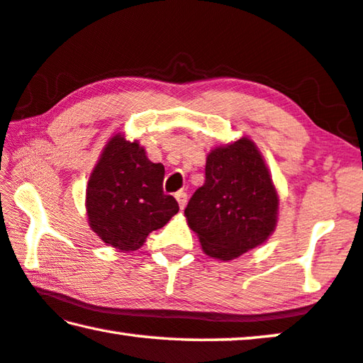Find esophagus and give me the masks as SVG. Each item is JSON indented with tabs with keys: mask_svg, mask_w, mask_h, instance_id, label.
Returning <instances> with one entry per match:
<instances>
[{
	"mask_svg": "<svg viewBox=\"0 0 363 363\" xmlns=\"http://www.w3.org/2000/svg\"><path fill=\"white\" fill-rule=\"evenodd\" d=\"M176 200H177V203H179L181 210L186 208V205H187V194L186 192H182V191L177 192L176 194Z\"/></svg>",
	"mask_w": 363,
	"mask_h": 363,
	"instance_id": "34e87169",
	"label": "esophagus"
}]
</instances>
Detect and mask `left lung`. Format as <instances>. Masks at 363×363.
Wrapping results in <instances>:
<instances>
[{
  "mask_svg": "<svg viewBox=\"0 0 363 363\" xmlns=\"http://www.w3.org/2000/svg\"><path fill=\"white\" fill-rule=\"evenodd\" d=\"M279 195L254 140L240 137L206 155L205 184L184 210L208 257L229 262L267 242L276 229Z\"/></svg>",
  "mask_w": 363,
  "mask_h": 363,
  "instance_id": "8db88e82",
  "label": "left lung"
}]
</instances>
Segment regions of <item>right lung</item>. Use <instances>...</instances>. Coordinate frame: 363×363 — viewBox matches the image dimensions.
<instances>
[{
	"label": "right lung",
	"mask_w": 363,
	"mask_h": 363,
	"mask_svg": "<svg viewBox=\"0 0 363 363\" xmlns=\"http://www.w3.org/2000/svg\"><path fill=\"white\" fill-rule=\"evenodd\" d=\"M164 166L152 163L139 140L114 134L90 172L85 208L89 226L106 245L121 252L140 249L147 235L179 211L163 192Z\"/></svg>",
	"instance_id": "add662e5"
}]
</instances>
